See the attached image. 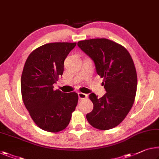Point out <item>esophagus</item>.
<instances>
[{
  "instance_id": "esophagus-1",
  "label": "esophagus",
  "mask_w": 159,
  "mask_h": 159,
  "mask_svg": "<svg viewBox=\"0 0 159 159\" xmlns=\"http://www.w3.org/2000/svg\"><path fill=\"white\" fill-rule=\"evenodd\" d=\"M78 95H79V99H80V100L86 99L87 97H88L87 94H85V93H78Z\"/></svg>"
}]
</instances>
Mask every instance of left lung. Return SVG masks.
Segmentation results:
<instances>
[{
	"label": "left lung",
	"mask_w": 159,
	"mask_h": 159,
	"mask_svg": "<svg viewBox=\"0 0 159 159\" xmlns=\"http://www.w3.org/2000/svg\"><path fill=\"white\" fill-rule=\"evenodd\" d=\"M78 46L94 61L107 92L100 98L94 93L89 95L93 109L86 115L88 122L98 129H112L124 120L134 104L137 87L134 61L124 47L108 39L82 40Z\"/></svg>",
	"instance_id": "left-lung-1"
}]
</instances>
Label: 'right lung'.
Returning a JSON list of instances; mask_svg holds the SVG:
<instances>
[{
  "label": "right lung",
  "instance_id": "1",
  "mask_svg": "<svg viewBox=\"0 0 159 159\" xmlns=\"http://www.w3.org/2000/svg\"><path fill=\"white\" fill-rule=\"evenodd\" d=\"M76 43L54 42L37 48L25 61L21 76V93L30 117L39 128L58 132L66 128L78 104L75 92L54 90L64 72V62Z\"/></svg>",
  "mask_w": 159,
  "mask_h": 159
}]
</instances>
